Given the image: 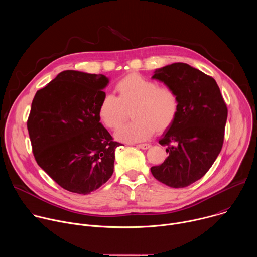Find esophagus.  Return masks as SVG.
<instances>
[{"mask_svg":"<svg viewBox=\"0 0 257 257\" xmlns=\"http://www.w3.org/2000/svg\"><path fill=\"white\" fill-rule=\"evenodd\" d=\"M137 148L141 149V150H149L151 148L150 143H141V144H137Z\"/></svg>","mask_w":257,"mask_h":257,"instance_id":"obj_1","label":"esophagus"}]
</instances>
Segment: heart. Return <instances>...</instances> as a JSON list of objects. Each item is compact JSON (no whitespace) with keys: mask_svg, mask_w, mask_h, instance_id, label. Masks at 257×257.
Segmentation results:
<instances>
[{"mask_svg":"<svg viewBox=\"0 0 257 257\" xmlns=\"http://www.w3.org/2000/svg\"><path fill=\"white\" fill-rule=\"evenodd\" d=\"M118 96L104 93L97 107L99 121L109 129L119 127L132 108V123L121 126L115 133L117 140L134 143L148 140L155 132L167 131L176 121L180 100L171 86H160L138 73H130L116 84Z\"/></svg>","mask_w":257,"mask_h":257,"instance_id":"1","label":"heart"}]
</instances>
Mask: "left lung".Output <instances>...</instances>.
<instances>
[{"label":"left lung","instance_id":"1","mask_svg":"<svg viewBox=\"0 0 257 257\" xmlns=\"http://www.w3.org/2000/svg\"><path fill=\"white\" fill-rule=\"evenodd\" d=\"M153 78L177 91L180 106L176 121L159 141L169 156L151 171L164 184L184 188L202 178L221 153L227 104L215 80L188 64L165 66Z\"/></svg>","mask_w":257,"mask_h":257}]
</instances>
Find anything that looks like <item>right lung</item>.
<instances>
[{
    "mask_svg": "<svg viewBox=\"0 0 257 257\" xmlns=\"http://www.w3.org/2000/svg\"><path fill=\"white\" fill-rule=\"evenodd\" d=\"M108 79L67 70L36 91L27 120L38 165L62 188L88 194L111 178L121 144L99 122Z\"/></svg>",
    "mask_w": 257,
    "mask_h": 257,
    "instance_id": "right-lung-1",
    "label": "right lung"
}]
</instances>
